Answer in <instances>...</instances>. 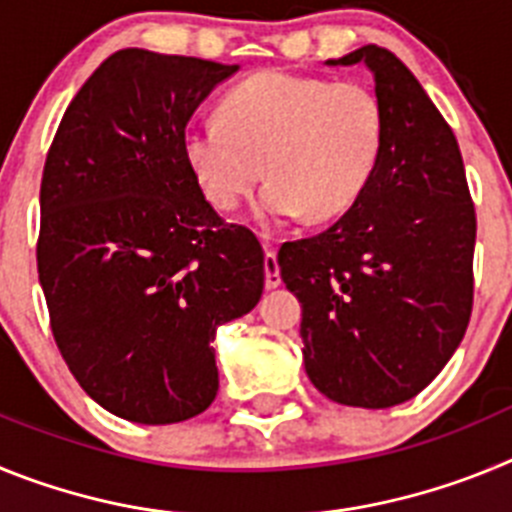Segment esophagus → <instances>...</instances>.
<instances>
[{
  "instance_id": "esophagus-1",
  "label": "esophagus",
  "mask_w": 512,
  "mask_h": 512,
  "mask_svg": "<svg viewBox=\"0 0 512 512\" xmlns=\"http://www.w3.org/2000/svg\"><path fill=\"white\" fill-rule=\"evenodd\" d=\"M264 274H266V289H277L282 284V274H279V261L274 251H266L264 256Z\"/></svg>"
}]
</instances>
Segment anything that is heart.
<instances>
[{"instance_id": "heart-1", "label": "heart", "mask_w": 512, "mask_h": 512, "mask_svg": "<svg viewBox=\"0 0 512 512\" xmlns=\"http://www.w3.org/2000/svg\"><path fill=\"white\" fill-rule=\"evenodd\" d=\"M382 143V107L366 87L264 71L225 94L220 120L184 133V156L220 210L241 205L266 166L261 217L328 220L364 194Z\"/></svg>"}]
</instances>
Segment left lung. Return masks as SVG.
Returning a JSON list of instances; mask_svg holds the SVG:
<instances>
[{"label": "left lung", "instance_id": "left-lung-1", "mask_svg": "<svg viewBox=\"0 0 512 512\" xmlns=\"http://www.w3.org/2000/svg\"><path fill=\"white\" fill-rule=\"evenodd\" d=\"M384 143L364 194L323 233L284 243L279 269L302 302L305 372L328 400L382 410L425 390L472 315L477 217L459 143L395 53L364 45Z\"/></svg>", "mask_w": 512, "mask_h": 512}]
</instances>
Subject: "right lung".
I'll list each match as a JSON object with an SVG mask.
<instances>
[{
    "instance_id": "right-lung-1",
    "label": "right lung",
    "mask_w": 512,
    "mask_h": 512,
    "mask_svg": "<svg viewBox=\"0 0 512 512\" xmlns=\"http://www.w3.org/2000/svg\"><path fill=\"white\" fill-rule=\"evenodd\" d=\"M238 66L125 48L63 112L40 182L38 274L71 374L112 415L182 423L217 395L212 338L256 307L264 248L212 210L184 130Z\"/></svg>"
}]
</instances>
